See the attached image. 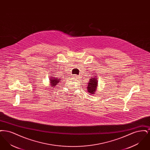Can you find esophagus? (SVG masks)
I'll use <instances>...</instances> for the list:
<instances>
[{"label":"esophagus","mask_w":150,"mask_h":150,"mask_svg":"<svg viewBox=\"0 0 150 150\" xmlns=\"http://www.w3.org/2000/svg\"><path fill=\"white\" fill-rule=\"evenodd\" d=\"M73 78H74L75 81H80V80H81V77L80 76H78V75H74Z\"/></svg>","instance_id":"1"}]
</instances>
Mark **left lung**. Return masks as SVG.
Returning <instances> with one entry per match:
<instances>
[{
	"instance_id": "8db88e82",
	"label": "left lung",
	"mask_w": 150,
	"mask_h": 150,
	"mask_svg": "<svg viewBox=\"0 0 150 150\" xmlns=\"http://www.w3.org/2000/svg\"><path fill=\"white\" fill-rule=\"evenodd\" d=\"M98 86V79L96 76H92V78L89 79V81H88L87 86V91L88 93L93 94L96 93L97 89Z\"/></svg>"
}]
</instances>
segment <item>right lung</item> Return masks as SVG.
Here are the masks:
<instances>
[{"label":"right lung","instance_id":"right-lung-1","mask_svg":"<svg viewBox=\"0 0 150 150\" xmlns=\"http://www.w3.org/2000/svg\"><path fill=\"white\" fill-rule=\"evenodd\" d=\"M50 86H52V87H54L56 86H57V84L58 83H59L60 80L62 79L59 78H56V77H53V76H51L50 78Z\"/></svg>","mask_w":150,"mask_h":150}]
</instances>
